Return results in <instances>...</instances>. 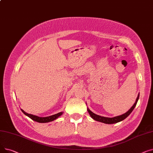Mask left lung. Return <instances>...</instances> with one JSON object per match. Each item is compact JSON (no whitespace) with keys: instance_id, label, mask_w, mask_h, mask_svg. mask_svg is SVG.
I'll return each instance as SVG.
<instances>
[{"instance_id":"8db88e82","label":"left lung","mask_w":153,"mask_h":153,"mask_svg":"<svg viewBox=\"0 0 153 153\" xmlns=\"http://www.w3.org/2000/svg\"><path fill=\"white\" fill-rule=\"evenodd\" d=\"M139 96H140V94H138V97L137 99H136V100L135 102V103H134V105L132 106V107L128 110L126 113L122 115H120V116H117V117H113V118H108V117H101L100 115H96L95 114H94L92 111H91L89 108H87V111L88 112H89L91 117L94 119L95 120H96V121H98V122H102V123H106V124H113V123H118V122H120L122 121V120H123L124 119H125L128 115H129L132 111L133 110V109L134 108V107H136V103H137V102L138 100V99H139Z\"/></svg>"}]
</instances>
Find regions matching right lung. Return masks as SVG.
Masks as SVG:
<instances>
[{"label":"right lung","instance_id":"right-lung-1","mask_svg":"<svg viewBox=\"0 0 153 153\" xmlns=\"http://www.w3.org/2000/svg\"><path fill=\"white\" fill-rule=\"evenodd\" d=\"M21 110L24 114L26 115L27 116H28L31 120H34V121L39 122V123H47V122H52V121H53V120H56V118H58L59 116H61L62 114V112H59V113H58V114H54V115H51V116H49V117H39L36 116V115L27 114V113H26L25 111H23L22 109H21Z\"/></svg>","mask_w":153,"mask_h":153}]
</instances>
